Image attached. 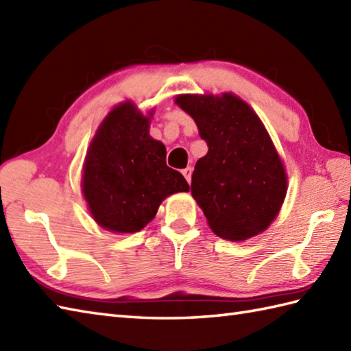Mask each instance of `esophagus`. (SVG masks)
<instances>
[{"instance_id": "1", "label": "esophagus", "mask_w": 351, "mask_h": 351, "mask_svg": "<svg viewBox=\"0 0 351 351\" xmlns=\"http://www.w3.org/2000/svg\"><path fill=\"white\" fill-rule=\"evenodd\" d=\"M191 173H193V169L191 167H187V169L182 170V175H184L185 180H187L189 184L191 182Z\"/></svg>"}]
</instances>
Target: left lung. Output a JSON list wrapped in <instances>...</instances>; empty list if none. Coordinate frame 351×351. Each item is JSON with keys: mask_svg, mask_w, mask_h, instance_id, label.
I'll return each mask as SVG.
<instances>
[{"mask_svg": "<svg viewBox=\"0 0 351 351\" xmlns=\"http://www.w3.org/2000/svg\"><path fill=\"white\" fill-rule=\"evenodd\" d=\"M208 145L191 176V195L208 225L225 240L263 232L287 195V173L265 126L249 104L232 93L180 95Z\"/></svg>", "mask_w": 351, "mask_h": 351, "instance_id": "8db88e82", "label": "left lung"}]
</instances>
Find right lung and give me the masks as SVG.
I'll list each match as a JSON object with an SVG mask.
<instances>
[{
    "label": "right lung",
    "mask_w": 351,
    "mask_h": 351,
    "mask_svg": "<svg viewBox=\"0 0 351 351\" xmlns=\"http://www.w3.org/2000/svg\"><path fill=\"white\" fill-rule=\"evenodd\" d=\"M149 117L130 101L121 104L104 119L87 151L81 189L95 221L111 232H138L164 199L190 189L166 164L164 145L149 136Z\"/></svg>",
    "instance_id": "add662e5"
}]
</instances>
